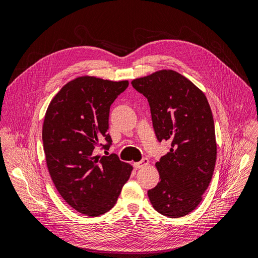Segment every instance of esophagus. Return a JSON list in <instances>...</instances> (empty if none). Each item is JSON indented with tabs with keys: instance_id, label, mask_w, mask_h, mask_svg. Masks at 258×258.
Segmentation results:
<instances>
[{
	"instance_id": "1",
	"label": "esophagus",
	"mask_w": 258,
	"mask_h": 258,
	"mask_svg": "<svg viewBox=\"0 0 258 258\" xmlns=\"http://www.w3.org/2000/svg\"><path fill=\"white\" fill-rule=\"evenodd\" d=\"M148 162H150V161H148V159L144 157V158H142V160H140L139 162H135L134 166H135V168L139 169V168H142V167L148 165Z\"/></svg>"
}]
</instances>
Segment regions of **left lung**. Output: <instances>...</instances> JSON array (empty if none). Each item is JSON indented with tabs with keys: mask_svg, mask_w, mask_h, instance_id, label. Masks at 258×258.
Wrapping results in <instances>:
<instances>
[{
	"mask_svg": "<svg viewBox=\"0 0 258 258\" xmlns=\"http://www.w3.org/2000/svg\"><path fill=\"white\" fill-rule=\"evenodd\" d=\"M151 107L155 135L171 143L156 163L160 182L147 191L154 209L182 217L196 209L212 179L216 161L214 120L208 100L189 80L162 70L132 81Z\"/></svg>",
	"mask_w": 258,
	"mask_h": 258,
	"instance_id": "left-lung-1",
	"label": "left lung"
}]
</instances>
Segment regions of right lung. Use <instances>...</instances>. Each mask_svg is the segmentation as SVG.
Segmentation results:
<instances>
[{"label":"right lung","mask_w":258,"mask_h":258,"mask_svg":"<svg viewBox=\"0 0 258 258\" xmlns=\"http://www.w3.org/2000/svg\"><path fill=\"white\" fill-rule=\"evenodd\" d=\"M129 83L79 77L50 102L43 124L46 163L61 197L77 212L99 216L116 204L132 166L116 154L97 155L112 145L110 107Z\"/></svg>","instance_id":"1"}]
</instances>
